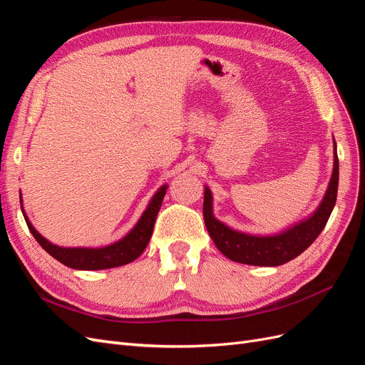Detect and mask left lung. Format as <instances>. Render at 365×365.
Here are the masks:
<instances>
[{
	"label": "left lung",
	"instance_id": "8db88e82",
	"mask_svg": "<svg viewBox=\"0 0 365 365\" xmlns=\"http://www.w3.org/2000/svg\"><path fill=\"white\" fill-rule=\"evenodd\" d=\"M339 180V164L336 155V143L334 140V170L329 181L323 201L315 212L275 235H250L230 228L213 215V195L205 185L204 190V220L210 237L217 250L230 260L254 267H279L314 244V240L326 227L330 213L336 202Z\"/></svg>",
	"mask_w": 365,
	"mask_h": 365
}]
</instances>
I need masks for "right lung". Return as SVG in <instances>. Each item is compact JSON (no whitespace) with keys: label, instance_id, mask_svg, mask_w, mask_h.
I'll list each match as a JSON object with an SVG mask.
<instances>
[{"label":"right lung","instance_id":"obj_1","mask_svg":"<svg viewBox=\"0 0 365 365\" xmlns=\"http://www.w3.org/2000/svg\"><path fill=\"white\" fill-rule=\"evenodd\" d=\"M168 190V184L161 185L157 193L152 196L145 212L135 227L132 228L129 233L121 237L120 240L114 242L111 245H106L102 248H86V247H59L51 244L43 236H41L36 228L31 225L29 220L24 208H23V197H19L21 210H23L24 219L30 233L38 240V244L46 250L51 257L63 263L65 267L73 269H82V271H98V269H109L115 267H123L126 263L134 262L137 257L141 256V252L148 247L153 224H155L157 215L160 212V207L163 204V197Z\"/></svg>","mask_w":365,"mask_h":365}]
</instances>
